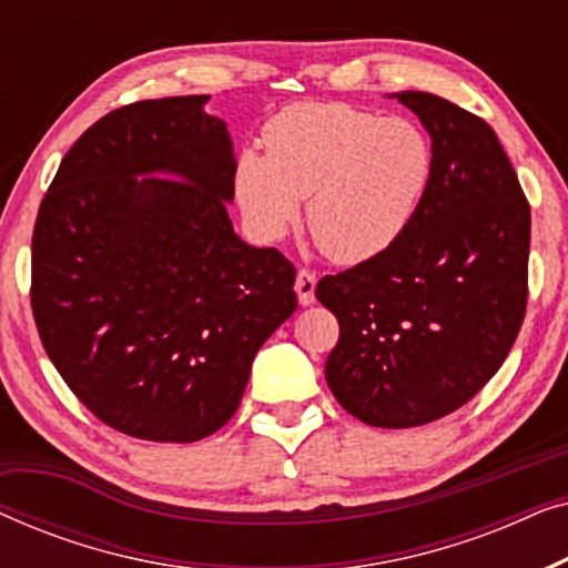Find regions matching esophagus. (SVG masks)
Wrapping results in <instances>:
<instances>
[{"label": "esophagus", "instance_id": "esophagus-1", "mask_svg": "<svg viewBox=\"0 0 568 568\" xmlns=\"http://www.w3.org/2000/svg\"><path fill=\"white\" fill-rule=\"evenodd\" d=\"M315 284H317L315 274H313V271H305V268H302L297 278H294V292H297V300H300L302 307L313 305V302H315Z\"/></svg>", "mask_w": 568, "mask_h": 568}]
</instances>
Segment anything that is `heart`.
<instances>
[{
  "label": "heart",
  "mask_w": 568,
  "mask_h": 568,
  "mask_svg": "<svg viewBox=\"0 0 568 568\" xmlns=\"http://www.w3.org/2000/svg\"><path fill=\"white\" fill-rule=\"evenodd\" d=\"M232 160V196L255 237L274 243L300 220L331 261L377 258L406 235L429 193L434 144L416 121L346 103H294Z\"/></svg>",
  "instance_id": "b5f03b06"
}]
</instances>
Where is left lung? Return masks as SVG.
<instances>
[{
	"label": "left lung",
	"instance_id": "1",
	"mask_svg": "<svg viewBox=\"0 0 568 568\" xmlns=\"http://www.w3.org/2000/svg\"><path fill=\"white\" fill-rule=\"evenodd\" d=\"M432 136L434 178L390 251L325 276L338 317L325 383L369 426L453 414L496 375L527 305L530 206L494 129L432 92H395Z\"/></svg>",
	"mask_w": 568,
	"mask_h": 568
}]
</instances>
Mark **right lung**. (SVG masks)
I'll return each instance as SVG.
<instances>
[{
    "label": "right lung",
    "mask_w": 568,
    "mask_h": 568,
    "mask_svg": "<svg viewBox=\"0 0 568 568\" xmlns=\"http://www.w3.org/2000/svg\"><path fill=\"white\" fill-rule=\"evenodd\" d=\"M209 95L142 100L77 139L33 230V315L72 393L113 429L199 442L243 400L297 310L294 266L232 230V139Z\"/></svg>",
    "instance_id": "1"
}]
</instances>
